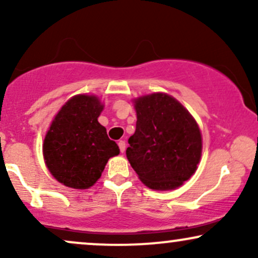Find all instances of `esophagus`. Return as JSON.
Segmentation results:
<instances>
[{
  "instance_id": "esophagus-1",
  "label": "esophagus",
  "mask_w": 258,
  "mask_h": 258,
  "mask_svg": "<svg viewBox=\"0 0 258 258\" xmlns=\"http://www.w3.org/2000/svg\"><path fill=\"white\" fill-rule=\"evenodd\" d=\"M119 148H120V152H121V153L125 152V149H126V143H125V141H119Z\"/></svg>"
}]
</instances>
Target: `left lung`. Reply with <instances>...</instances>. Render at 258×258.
<instances>
[{
  "label": "left lung",
  "mask_w": 258,
  "mask_h": 258,
  "mask_svg": "<svg viewBox=\"0 0 258 258\" xmlns=\"http://www.w3.org/2000/svg\"><path fill=\"white\" fill-rule=\"evenodd\" d=\"M136 132L126 156L139 179L150 189L170 190L197 171L203 142L197 121L177 99L152 93L135 99Z\"/></svg>",
  "instance_id": "8db88e82"
}]
</instances>
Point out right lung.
Instances as JSON below:
<instances>
[{"mask_svg": "<svg viewBox=\"0 0 258 258\" xmlns=\"http://www.w3.org/2000/svg\"><path fill=\"white\" fill-rule=\"evenodd\" d=\"M103 104L98 97L79 94L55 115L43 142L46 166L58 182L88 189L102 176L108 160L120 149L98 122Z\"/></svg>", "mask_w": 258, "mask_h": 258, "instance_id": "right-lung-1", "label": "right lung"}]
</instances>
